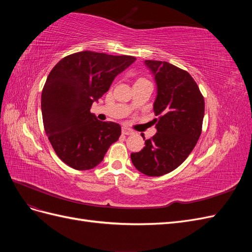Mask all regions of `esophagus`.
Here are the masks:
<instances>
[{
  "label": "esophagus",
  "instance_id": "esophagus-1",
  "mask_svg": "<svg viewBox=\"0 0 252 252\" xmlns=\"http://www.w3.org/2000/svg\"><path fill=\"white\" fill-rule=\"evenodd\" d=\"M122 133L126 134V135L132 134V133H133V130H131V129H129V128H127V127H123V128H122Z\"/></svg>",
  "mask_w": 252,
  "mask_h": 252
}]
</instances>
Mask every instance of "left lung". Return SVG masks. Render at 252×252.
Returning <instances> with one entry per match:
<instances>
[{
  "mask_svg": "<svg viewBox=\"0 0 252 252\" xmlns=\"http://www.w3.org/2000/svg\"><path fill=\"white\" fill-rule=\"evenodd\" d=\"M145 65L157 84L154 111L158 117L155 119L158 132L130 158L140 172L159 177L178 168L193 150L202 132L205 102L187 71L162 61L146 60Z\"/></svg>",
  "mask_w": 252,
  "mask_h": 252,
  "instance_id": "1",
  "label": "left lung"
}]
</instances>
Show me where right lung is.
<instances>
[{"label": "right lung", "mask_w": 252, "mask_h": 252, "mask_svg": "<svg viewBox=\"0 0 252 252\" xmlns=\"http://www.w3.org/2000/svg\"><path fill=\"white\" fill-rule=\"evenodd\" d=\"M134 61L130 56L85 50L65 57L52 68L42 91L43 123L52 148L71 168H94L119 140L121 126L98 121L90 107Z\"/></svg>", "instance_id": "1"}]
</instances>
